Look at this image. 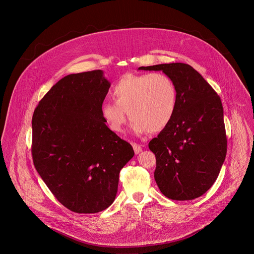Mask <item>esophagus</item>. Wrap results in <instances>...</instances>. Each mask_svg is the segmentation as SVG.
<instances>
[{"label":"esophagus","instance_id":"34e87169","mask_svg":"<svg viewBox=\"0 0 254 254\" xmlns=\"http://www.w3.org/2000/svg\"><path fill=\"white\" fill-rule=\"evenodd\" d=\"M132 145H133V148H134V151H135L136 154H138V153H140L142 151V146L141 145H138L136 143H133Z\"/></svg>","mask_w":254,"mask_h":254}]
</instances>
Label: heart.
<instances>
[{
  "instance_id": "b5f03b06",
  "label": "heart",
  "mask_w": 254,
  "mask_h": 254,
  "mask_svg": "<svg viewBox=\"0 0 254 254\" xmlns=\"http://www.w3.org/2000/svg\"><path fill=\"white\" fill-rule=\"evenodd\" d=\"M114 102L101 106V114L109 129L123 132L127 120L137 135L163 130L173 119L178 105V90L167 74H127L112 88Z\"/></svg>"
}]
</instances>
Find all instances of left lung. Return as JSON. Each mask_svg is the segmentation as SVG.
I'll list each match as a JSON object with an SVG mask.
<instances>
[{
	"label": "left lung",
	"instance_id": "1",
	"mask_svg": "<svg viewBox=\"0 0 254 254\" xmlns=\"http://www.w3.org/2000/svg\"><path fill=\"white\" fill-rule=\"evenodd\" d=\"M139 69L161 70L174 80L178 90L173 119L148 144L156 157L155 182L170 199H194L216 181L227 153L220 97L189 64H163Z\"/></svg>",
	"mask_w": 254,
	"mask_h": 254
}]
</instances>
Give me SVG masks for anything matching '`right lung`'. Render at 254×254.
<instances>
[{"label": "right lung", "instance_id": "right-lung-1", "mask_svg": "<svg viewBox=\"0 0 254 254\" xmlns=\"http://www.w3.org/2000/svg\"><path fill=\"white\" fill-rule=\"evenodd\" d=\"M110 83L103 70L70 74L39 102L32 157L56 198L76 213H98L114 201L132 145L106 125L101 106Z\"/></svg>", "mask_w": 254, "mask_h": 254}]
</instances>
